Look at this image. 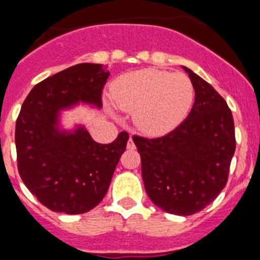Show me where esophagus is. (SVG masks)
I'll return each instance as SVG.
<instances>
[{"instance_id":"esophagus-1","label":"esophagus","mask_w":260,"mask_h":260,"mask_svg":"<svg viewBox=\"0 0 260 260\" xmlns=\"http://www.w3.org/2000/svg\"><path fill=\"white\" fill-rule=\"evenodd\" d=\"M127 150H130V151L135 150V144H134V142H133L132 138H130V139H128V142H127Z\"/></svg>"}]
</instances>
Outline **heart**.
<instances>
[{"mask_svg": "<svg viewBox=\"0 0 260 260\" xmlns=\"http://www.w3.org/2000/svg\"><path fill=\"white\" fill-rule=\"evenodd\" d=\"M194 86L187 75L143 69L121 75L110 87L114 105L134 112L138 128L151 137L168 134L185 121L194 104Z\"/></svg>", "mask_w": 260, "mask_h": 260, "instance_id": "obj_1", "label": "heart"}]
</instances>
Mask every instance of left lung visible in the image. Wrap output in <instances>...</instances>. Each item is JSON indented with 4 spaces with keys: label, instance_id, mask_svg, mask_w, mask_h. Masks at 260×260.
<instances>
[{
    "label": "left lung",
    "instance_id": "1",
    "mask_svg": "<svg viewBox=\"0 0 260 260\" xmlns=\"http://www.w3.org/2000/svg\"><path fill=\"white\" fill-rule=\"evenodd\" d=\"M195 91L187 118L164 137L134 135L144 189L152 203L189 216L215 201L228 181L236 151L233 116L224 99L183 66Z\"/></svg>",
    "mask_w": 260,
    "mask_h": 260
}]
</instances>
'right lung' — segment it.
Here are the masks:
<instances>
[{"instance_id":"right-lung-1","label":"right lung","mask_w":260,"mask_h":260,"mask_svg":"<svg viewBox=\"0 0 260 260\" xmlns=\"http://www.w3.org/2000/svg\"><path fill=\"white\" fill-rule=\"evenodd\" d=\"M109 71L78 63L36 84L23 102L15 125L18 172L43 206L68 215L86 213L107 194L128 134L100 144L83 127L57 128L58 112L77 103L102 107Z\"/></svg>"}]
</instances>
